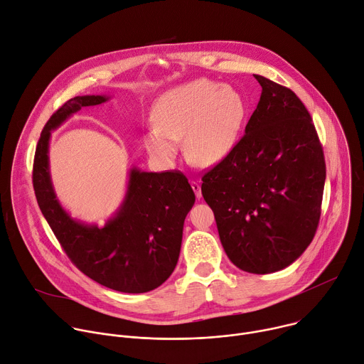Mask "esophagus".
<instances>
[{"mask_svg": "<svg viewBox=\"0 0 364 364\" xmlns=\"http://www.w3.org/2000/svg\"><path fill=\"white\" fill-rule=\"evenodd\" d=\"M191 186H192V189H193V192H195V195H196V198L199 199L200 196H202V192H200V185L198 183V182H195V181H192L191 182Z\"/></svg>", "mask_w": 364, "mask_h": 364, "instance_id": "obj_1", "label": "esophagus"}]
</instances>
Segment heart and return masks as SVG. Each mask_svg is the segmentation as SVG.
I'll use <instances>...</instances> for the list:
<instances>
[{
    "instance_id": "1",
    "label": "heart",
    "mask_w": 364,
    "mask_h": 364,
    "mask_svg": "<svg viewBox=\"0 0 364 364\" xmlns=\"http://www.w3.org/2000/svg\"><path fill=\"white\" fill-rule=\"evenodd\" d=\"M247 105L230 86L196 79L165 93L154 109L152 126L143 141L151 158L172 164L185 139V152L198 165L225 159L240 139Z\"/></svg>"
}]
</instances>
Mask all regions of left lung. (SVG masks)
I'll list each match as a JSON object with an SVG mask.
<instances>
[{
    "label": "left lung",
    "mask_w": 364,
    "mask_h": 364,
    "mask_svg": "<svg viewBox=\"0 0 364 364\" xmlns=\"http://www.w3.org/2000/svg\"><path fill=\"white\" fill-rule=\"evenodd\" d=\"M254 77L262 92L245 134L202 176L200 191L228 258L242 271L269 274L293 264L316 235L326 161L297 95Z\"/></svg>",
    "instance_id": "left-lung-1"
}]
</instances>
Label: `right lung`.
<instances>
[{
  "label": "right lung",
  "mask_w": 364,
  "mask_h": 364,
  "mask_svg": "<svg viewBox=\"0 0 364 364\" xmlns=\"http://www.w3.org/2000/svg\"><path fill=\"white\" fill-rule=\"evenodd\" d=\"M106 100L107 96H77L53 113L36 148L33 186L46 221L83 274L120 293H148L169 278L179 258L183 223L195 203L186 176L179 171L130 169L124 200L103 228L73 220L57 200L50 179L51 130L73 113Z\"/></svg>",
  "instance_id": "add662e5"
}]
</instances>
